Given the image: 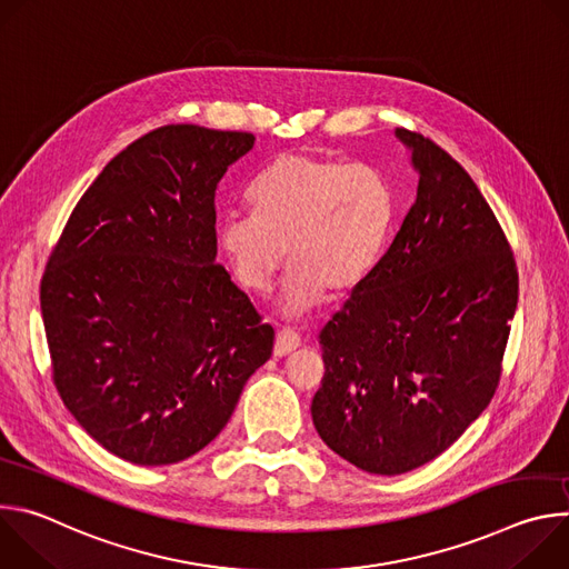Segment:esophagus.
<instances>
[{
  "label": "esophagus",
  "instance_id": "1",
  "mask_svg": "<svg viewBox=\"0 0 569 569\" xmlns=\"http://www.w3.org/2000/svg\"><path fill=\"white\" fill-rule=\"evenodd\" d=\"M301 347V336L295 333L292 329H281L277 333V340H274V356H288L292 351H297Z\"/></svg>",
  "mask_w": 569,
  "mask_h": 569
}]
</instances>
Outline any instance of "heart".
I'll list each match as a JSON object with an SVG mask.
<instances>
[{"mask_svg": "<svg viewBox=\"0 0 569 569\" xmlns=\"http://www.w3.org/2000/svg\"><path fill=\"white\" fill-rule=\"evenodd\" d=\"M252 216H227L220 250L238 283L257 295L292 268L281 310L301 315L329 292L345 297L378 263L393 222V196L371 167L290 152L259 173L248 193Z\"/></svg>", "mask_w": 569, "mask_h": 569, "instance_id": "1", "label": "heart"}]
</instances>
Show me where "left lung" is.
Listing matches in <instances>:
<instances>
[{
    "mask_svg": "<svg viewBox=\"0 0 569 569\" xmlns=\"http://www.w3.org/2000/svg\"><path fill=\"white\" fill-rule=\"evenodd\" d=\"M419 176L389 250L319 336L310 415L321 441L373 475L415 470L486 410L518 306L507 236L435 141L393 130Z\"/></svg>",
    "mask_w": 569,
    "mask_h": 569,
    "instance_id": "left-lung-1",
    "label": "left lung"
}]
</instances>
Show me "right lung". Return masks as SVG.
I'll return each instance as SVG.
<instances>
[{
	"instance_id": "right-lung-1",
	"label": "right lung",
	"mask_w": 569,
	"mask_h": 569,
	"mask_svg": "<svg viewBox=\"0 0 569 569\" xmlns=\"http://www.w3.org/2000/svg\"><path fill=\"white\" fill-rule=\"evenodd\" d=\"M250 132L157 128L71 211L40 286L53 382L94 441L178 463L227 426L274 331L216 263V191Z\"/></svg>"
}]
</instances>
